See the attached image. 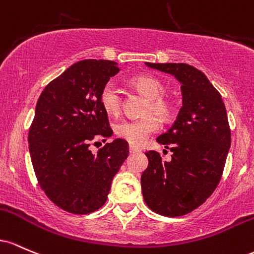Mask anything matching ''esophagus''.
Wrapping results in <instances>:
<instances>
[{
  "label": "esophagus",
  "mask_w": 254,
  "mask_h": 254,
  "mask_svg": "<svg viewBox=\"0 0 254 254\" xmlns=\"http://www.w3.org/2000/svg\"><path fill=\"white\" fill-rule=\"evenodd\" d=\"M136 152H139L138 147H135V146H133V145H130V146H129V153H136Z\"/></svg>",
  "instance_id": "obj_1"
}]
</instances>
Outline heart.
Listing matches in <instances>:
<instances>
[{
  "mask_svg": "<svg viewBox=\"0 0 254 254\" xmlns=\"http://www.w3.org/2000/svg\"><path fill=\"white\" fill-rule=\"evenodd\" d=\"M128 84L147 98L144 113H153L168 121L175 112V103L170 97L164 95V84L157 76L151 74L135 75L128 80ZM101 104L109 115H119L121 112V97L113 85L107 84L102 89ZM153 114H146L139 119L124 120L115 126V132L120 138L139 146L149 138V135L158 130L159 121Z\"/></svg>",
  "mask_w": 254,
  "mask_h": 254,
  "instance_id": "obj_1",
  "label": "heart"
}]
</instances>
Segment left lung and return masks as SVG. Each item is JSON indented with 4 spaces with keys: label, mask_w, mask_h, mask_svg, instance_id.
I'll list each match as a JSON object with an SVG mask.
<instances>
[{
    "label": "left lung",
    "mask_w": 254,
    "mask_h": 254,
    "mask_svg": "<svg viewBox=\"0 0 254 254\" xmlns=\"http://www.w3.org/2000/svg\"><path fill=\"white\" fill-rule=\"evenodd\" d=\"M181 82L182 107L176 121L157 138L173 152L165 162L146 152L141 192L152 211L167 217L190 213L212 194L230 147V127L221 93L203 72L186 64H145Z\"/></svg>",
    "instance_id": "obj_1"
}]
</instances>
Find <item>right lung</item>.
<instances>
[{"label": "right lung", "instance_id": "obj_1", "mask_svg": "<svg viewBox=\"0 0 254 254\" xmlns=\"http://www.w3.org/2000/svg\"><path fill=\"white\" fill-rule=\"evenodd\" d=\"M119 72L114 61L82 60L50 81L37 102L28 130L31 161L41 189L64 211L84 215L103 206L128 157L124 139L107 142L96 155L90 150L113 134L101 92Z\"/></svg>", "mask_w": 254, "mask_h": 254}]
</instances>
